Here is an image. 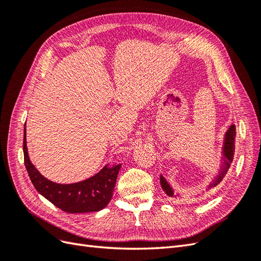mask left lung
I'll use <instances>...</instances> for the list:
<instances>
[{"label":"left lung","instance_id":"left-lung-1","mask_svg":"<svg viewBox=\"0 0 261 261\" xmlns=\"http://www.w3.org/2000/svg\"><path fill=\"white\" fill-rule=\"evenodd\" d=\"M235 125L232 124L230 125V127L227 128V130L224 134L223 137V146H222V152H221V163L219 167V171L217 173V175L213 177L212 181H210V184L207 186V191L212 187H216L221 180L223 179L225 174L227 173V170L230 169V165L233 161V156H234V150H235ZM160 184L163 189V192L167 194L169 197H180L179 194H175L174 189L170 185L169 181L163 177V175H160ZM199 196V194L197 195Z\"/></svg>","mask_w":261,"mask_h":261}]
</instances>
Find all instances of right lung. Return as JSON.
<instances>
[{
  "mask_svg": "<svg viewBox=\"0 0 261 261\" xmlns=\"http://www.w3.org/2000/svg\"><path fill=\"white\" fill-rule=\"evenodd\" d=\"M26 126V125H25ZM23 161L35 188L44 198L68 213L100 211L111 201L121 163L107 164L97 174L73 184H59L45 178L31 163L23 129Z\"/></svg>",
  "mask_w": 261,
  "mask_h": 261,
  "instance_id": "1",
  "label": "right lung"
}]
</instances>
